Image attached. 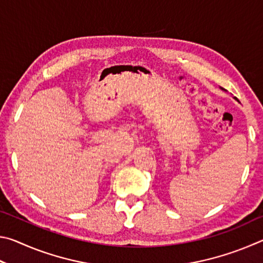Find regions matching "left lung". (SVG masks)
Listing matches in <instances>:
<instances>
[{
    "instance_id": "8db88e82",
    "label": "left lung",
    "mask_w": 263,
    "mask_h": 263,
    "mask_svg": "<svg viewBox=\"0 0 263 263\" xmlns=\"http://www.w3.org/2000/svg\"><path fill=\"white\" fill-rule=\"evenodd\" d=\"M221 89H222V88H221ZM222 90H225V89H222ZM225 91H226V90H225Z\"/></svg>"
}]
</instances>
